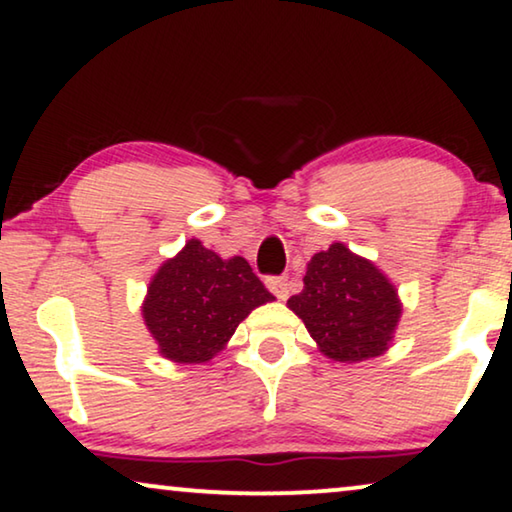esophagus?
<instances>
[{
	"mask_svg": "<svg viewBox=\"0 0 512 512\" xmlns=\"http://www.w3.org/2000/svg\"><path fill=\"white\" fill-rule=\"evenodd\" d=\"M266 287H269L271 292L278 296V299H282V301L287 299V294H289V282H287L285 276H269V278H266Z\"/></svg>",
	"mask_w": 512,
	"mask_h": 512,
	"instance_id": "1",
	"label": "esophagus"
}]
</instances>
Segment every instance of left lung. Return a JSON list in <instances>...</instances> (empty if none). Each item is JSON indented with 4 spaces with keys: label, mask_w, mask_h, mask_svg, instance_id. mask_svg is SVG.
I'll return each instance as SVG.
<instances>
[{
    "label": "left lung",
    "mask_w": 512,
    "mask_h": 512,
    "mask_svg": "<svg viewBox=\"0 0 512 512\" xmlns=\"http://www.w3.org/2000/svg\"><path fill=\"white\" fill-rule=\"evenodd\" d=\"M287 305L326 356L347 363L384 352L400 319L395 287L342 243L310 259L303 289Z\"/></svg>",
    "instance_id": "obj_1"
}]
</instances>
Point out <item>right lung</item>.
Listing matches in <instances>:
<instances>
[{"instance_id": "add662e5", "label": "right lung", "mask_w": 512, "mask_h": 512, "mask_svg": "<svg viewBox=\"0 0 512 512\" xmlns=\"http://www.w3.org/2000/svg\"><path fill=\"white\" fill-rule=\"evenodd\" d=\"M266 301H273V294L246 259H220L193 239L160 266L142 315L165 358L204 363L225 347L250 310Z\"/></svg>"}]
</instances>
